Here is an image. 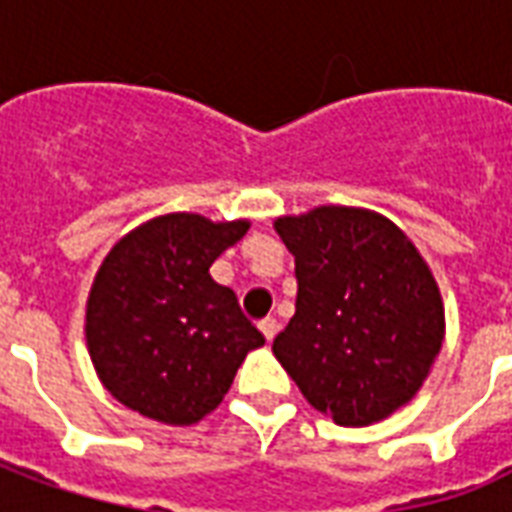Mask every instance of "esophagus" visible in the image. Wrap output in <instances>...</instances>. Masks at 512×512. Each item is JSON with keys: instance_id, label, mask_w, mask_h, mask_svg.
Here are the masks:
<instances>
[{"instance_id": "esophagus-1", "label": "esophagus", "mask_w": 512, "mask_h": 512, "mask_svg": "<svg viewBox=\"0 0 512 512\" xmlns=\"http://www.w3.org/2000/svg\"><path fill=\"white\" fill-rule=\"evenodd\" d=\"M257 326H260V332H263V337H266V340H274V334H277V329H279L277 318H271V315H268V318H263V321L257 323Z\"/></svg>"}]
</instances>
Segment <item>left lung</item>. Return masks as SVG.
Returning <instances> with one entry per match:
<instances>
[{"instance_id":"obj_1","label":"left lung","mask_w":512,"mask_h":512,"mask_svg":"<svg viewBox=\"0 0 512 512\" xmlns=\"http://www.w3.org/2000/svg\"><path fill=\"white\" fill-rule=\"evenodd\" d=\"M296 257V315L274 356L312 406L359 428L406 406L444 340L436 279L381 213L323 205L277 219Z\"/></svg>"}]
</instances>
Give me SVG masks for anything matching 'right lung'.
Returning <instances> with one entry per match:
<instances>
[{
    "label": "right lung",
    "instance_id": "right-lung-1",
    "mask_svg": "<svg viewBox=\"0 0 512 512\" xmlns=\"http://www.w3.org/2000/svg\"><path fill=\"white\" fill-rule=\"evenodd\" d=\"M249 222L200 213L150 219L115 244L87 299V348L123 406L194 425L222 403L238 367L266 337L211 266Z\"/></svg>",
    "mask_w": 512,
    "mask_h": 512
}]
</instances>
